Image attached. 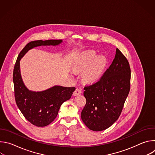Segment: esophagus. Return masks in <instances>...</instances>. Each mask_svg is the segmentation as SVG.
Listing matches in <instances>:
<instances>
[{
  "label": "esophagus",
  "instance_id": "obj_1",
  "mask_svg": "<svg viewBox=\"0 0 155 155\" xmlns=\"http://www.w3.org/2000/svg\"><path fill=\"white\" fill-rule=\"evenodd\" d=\"M81 90L78 89V88H77V89L75 90V91L74 92V96H78L80 94H81Z\"/></svg>",
  "mask_w": 155,
  "mask_h": 155
}]
</instances>
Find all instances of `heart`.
<instances>
[{
	"label": "heart",
	"instance_id": "b5f03b06",
	"mask_svg": "<svg viewBox=\"0 0 155 155\" xmlns=\"http://www.w3.org/2000/svg\"><path fill=\"white\" fill-rule=\"evenodd\" d=\"M97 54L93 51L84 53L74 65L75 72H83L82 79L86 82H93L101 75L106 64V59L104 56L97 57Z\"/></svg>",
	"mask_w": 155,
	"mask_h": 155
}]
</instances>
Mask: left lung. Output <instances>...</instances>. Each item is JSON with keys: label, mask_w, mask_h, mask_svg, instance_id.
<instances>
[{"label": "left lung", "mask_w": 155, "mask_h": 155, "mask_svg": "<svg viewBox=\"0 0 155 155\" xmlns=\"http://www.w3.org/2000/svg\"><path fill=\"white\" fill-rule=\"evenodd\" d=\"M130 69L118 49L115 58L102 77L84 87L86 103L81 113L84 124L94 131L111 126L119 118L130 90Z\"/></svg>", "instance_id": "obj_1"}]
</instances>
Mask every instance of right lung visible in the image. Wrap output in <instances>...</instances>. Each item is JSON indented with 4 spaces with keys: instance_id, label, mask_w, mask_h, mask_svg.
Returning <instances> with one entry per match:
<instances>
[{
    "instance_id": "add662e5",
    "label": "right lung",
    "mask_w": 155,
    "mask_h": 155,
    "mask_svg": "<svg viewBox=\"0 0 155 155\" xmlns=\"http://www.w3.org/2000/svg\"><path fill=\"white\" fill-rule=\"evenodd\" d=\"M62 42V40H40L29 42L19 53L14 67L13 81L16 105L25 118L38 127L46 126L54 120L61 105L71 97L75 87L56 85L45 91H31L22 80L19 61L29 50L34 47L56 46Z\"/></svg>"
}]
</instances>
